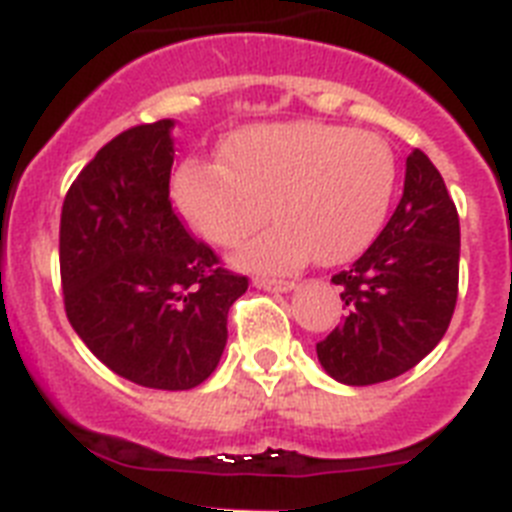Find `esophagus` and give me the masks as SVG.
Segmentation results:
<instances>
[{"mask_svg": "<svg viewBox=\"0 0 512 512\" xmlns=\"http://www.w3.org/2000/svg\"><path fill=\"white\" fill-rule=\"evenodd\" d=\"M256 287H261V290H269V292H287L295 287V282H290V279H272V277H259L256 279Z\"/></svg>", "mask_w": 512, "mask_h": 512, "instance_id": "1", "label": "esophagus"}]
</instances>
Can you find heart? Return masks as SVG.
Instances as JSON below:
<instances>
[{"instance_id": "heart-1", "label": "heart", "mask_w": 512, "mask_h": 512, "mask_svg": "<svg viewBox=\"0 0 512 512\" xmlns=\"http://www.w3.org/2000/svg\"><path fill=\"white\" fill-rule=\"evenodd\" d=\"M393 186L396 160L383 137L287 121L235 131L220 163L186 160L170 194L183 222L220 248L243 243L269 214L279 217L238 261L256 272H290L313 256L342 264L365 251L383 227Z\"/></svg>"}]
</instances>
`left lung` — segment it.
<instances>
[{"label":"left lung","mask_w":512,"mask_h":512,"mask_svg":"<svg viewBox=\"0 0 512 512\" xmlns=\"http://www.w3.org/2000/svg\"><path fill=\"white\" fill-rule=\"evenodd\" d=\"M458 256L456 204L430 157L414 150L391 220L355 264L331 277L347 316L316 344L323 370L347 386H373L430 355L456 310Z\"/></svg>","instance_id":"1"}]
</instances>
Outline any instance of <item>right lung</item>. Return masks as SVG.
<instances>
[{
	"label": "right lung",
	"instance_id": "1",
	"mask_svg": "<svg viewBox=\"0 0 512 512\" xmlns=\"http://www.w3.org/2000/svg\"><path fill=\"white\" fill-rule=\"evenodd\" d=\"M173 121L103 144L64 196V310L106 368L144 388L189 391L214 373L227 310L248 277L191 238L170 204Z\"/></svg>",
	"mask_w": 512,
	"mask_h": 512
}]
</instances>
